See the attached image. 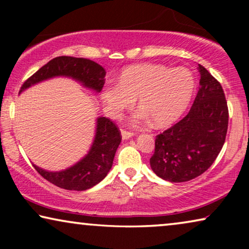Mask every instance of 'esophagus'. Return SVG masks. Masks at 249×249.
Listing matches in <instances>:
<instances>
[{
	"label": "esophagus",
	"instance_id": "34e87169",
	"mask_svg": "<svg viewBox=\"0 0 249 249\" xmlns=\"http://www.w3.org/2000/svg\"><path fill=\"white\" fill-rule=\"evenodd\" d=\"M132 136H134L132 132H129V131H125V130L121 131V137H122V139H124V141H127V139L131 138Z\"/></svg>",
	"mask_w": 249,
	"mask_h": 249
}]
</instances>
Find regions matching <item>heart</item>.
I'll return each instance as SVG.
<instances>
[{
    "instance_id": "1",
    "label": "heart",
    "mask_w": 249,
    "mask_h": 249,
    "mask_svg": "<svg viewBox=\"0 0 249 249\" xmlns=\"http://www.w3.org/2000/svg\"><path fill=\"white\" fill-rule=\"evenodd\" d=\"M195 90V78L186 68L161 64H137L120 74L119 84H108L102 89L105 111L119 118L130 108L137 98L141 107L131 119L132 124L153 121L155 127L173 124L183 114Z\"/></svg>"
}]
</instances>
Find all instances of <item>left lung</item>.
I'll list each match as a JSON object with an SVG mask.
<instances>
[{
  "instance_id": "8db88e82",
  "label": "left lung",
  "mask_w": 249,
  "mask_h": 249,
  "mask_svg": "<svg viewBox=\"0 0 249 249\" xmlns=\"http://www.w3.org/2000/svg\"><path fill=\"white\" fill-rule=\"evenodd\" d=\"M199 89L188 114L156 136L151 168L170 182L189 181L206 171L222 149L229 112L219 81L198 64Z\"/></svg>"
}]
</instances>
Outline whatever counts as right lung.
<instances>
[{"instance_id":"add662e5","label":"right lung","mask_w":249,"mask_h":249,"mask_svg":"<svg viewBox=\"0 0 249 249\" xmlns=\"http://www.w3.org/2000/svg\"><path fill=\"white\" fill-rule=\"evenodd\" d=\"M105 73L104 68L91 60L57 56L28 78L21 86L19 94L34 85L56 77L71 78L87 89L100 93L105 83ZM120 142L121 136L117 125L110 119L98 117L89 151L77 163L61 171H47L35 164L33 165L44 179L53 185L67 190L83 192L97 185L107 176Z\"/></svg>"}]
</instances>
